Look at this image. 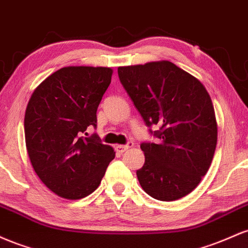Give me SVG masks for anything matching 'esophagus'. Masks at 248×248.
Masks as SVG:
<instances>
[{"mask_svg":"<svg viewBox=\"0 0 248 248\" xmlns=\"http://www.w3.org/2000/svg\"><path fill=\"white\" fill-rule=\"evenodd\" d=\"M132 146H133L132 143H129V144H127V145H117L116 146V150L119 152V154H123V152L127 151V150H129V149H131Z\"/></svg>","mask_w":248,"mask_h":248,"instance_id":"esophagus-1","label":"esophagus"}]
</instances>
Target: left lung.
<instances>
[{"label": "left lung", "mask_w": 248, "mask_h": 248, "mask_svg": "<svg viewBox=\"0 0 248 248\" xmlns=\"http://www.w3.org/2000/svg\"><path fill=\"white\" fill-rule=\"evenodd\" d=\"M118 76L157 144L143 143L137 178L152 198L173 202L191 193L207 173L218 139L206 88L170 61L119 66Z\"/></svg>", "instance_id": "8db88e82"}]
</instances>
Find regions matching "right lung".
<instances>
[{"label":"right lung","instance_id":"obj_1","mask_svg":"<svg viewBox=\"0 0 248 248\" xmlns=\"http://www.w3.org/2000/svg\"><path fill=\"white\" fill-rule=\"evenodd\" d=\"M113 70L104 66H65L35 89L24 115L27 152L36 174L64 199L89 196L101 184L116 152L96 135L97 108ZM88 136V135H87Z\"/></svg>","mask_w":248,"mask_h":248}]
</instances>
